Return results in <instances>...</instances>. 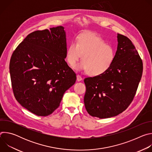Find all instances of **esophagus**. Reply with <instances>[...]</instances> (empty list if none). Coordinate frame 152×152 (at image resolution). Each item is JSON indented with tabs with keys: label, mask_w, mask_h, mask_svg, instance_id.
<instances>
[{
	"label": "esophagus",
	"mask_w": 152,
	"mask_h": 152,
	"mask_svg": "<svg viewBox=\"0 0 152 152\" xmlns=\"http://www.w3.org/2000/svg\"><path fill=\"white\" fill-rule=\"evenodd\" d=\"M82 80V77L80 76V75H77V80L78 81V82H80V81H81Z\"/></svg>",
	"instance_id": "esophagus-1"
}]
</instances>
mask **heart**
<instances>
[{"label":"heart","mask_w":152,"mask_h":152,"mask_svg":"<svg viewBox=\"0 0 152 152\" xmlns=\"http://www.w3.org/2000/svg\"><path fill=\"white\" fill-rule=\"evenodd\" d=\"M82 61L75 66L77 70H83L91 76H98L109 69L114 61V49L94 33L80 35L77 42L72 41L69 46L66 59L70 66Z\"/></svg>","instance_id":"1"}]
</instances>
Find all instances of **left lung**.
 I'll use <instances>...</instances> for the list:
<instances>
[{
	"label": "left lung",
	"mask_w": 152,
	"mask_h": 152,
	"mask_svg": "<svg viewBox=\"0 0 152 152\" xmlns=\"http://www.w3.org/2000/svg\"><path fill=\"white\" fill-rule=\"evenodd\" d=\"M118 45L111 67L84 79V104L88 113L99 118L123 112L131 103L142 74V61L132 41L117 34Z\"/></svg>",
	"instance_id": "8db88e82"
}]
</instances>
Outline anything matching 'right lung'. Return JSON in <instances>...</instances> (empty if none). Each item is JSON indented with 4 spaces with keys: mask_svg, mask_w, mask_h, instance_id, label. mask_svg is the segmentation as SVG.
Masks as SVG:
<instances>
[{
    "mask_svg": "<svg viewBox=\"0 0 152 152\" xmlns=\"http://www.w3.org/2000/svg\"><path fill=\"white\" fill-rule=\"evenodd\" d=\"M66 34L59 26L29 34L14 51L10 73L14 96L25 109L48 116L59 107L76 76L65 61Z\"/></svg>",
    "mask_w": 152,
    "mask_h": 152,
    "instance_id": "add662e5",
    "label": "right lung"
}]
</instances>
